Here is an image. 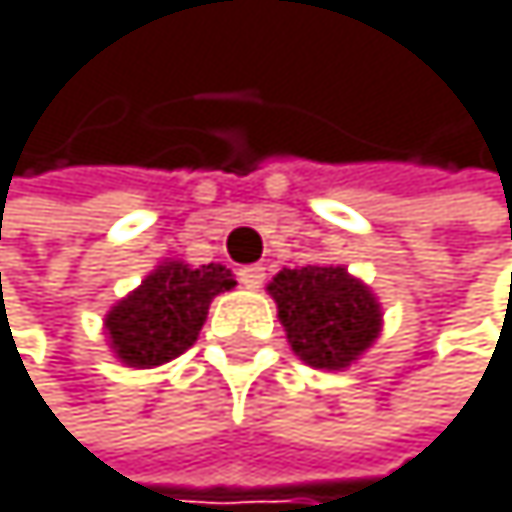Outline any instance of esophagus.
Returning a JSON list of instances; mask_svg holds the SVG:
<instances>
[{"mask_svg":"<svg viewBox=\"0 0 512 512\" xmlns=\"http://www.w3.org/2000/svg\"><path fill=\"white\" fill-rule=\"evenodd\" d=\"M264 279H267V273H264L261 264H251V267H242L239 270V282H242L245 289H261Z\"/></svg>","mask_w":512,"mask_h":512,"instance_id":"esophagus-1","label":"esophagus"}]
</instances>
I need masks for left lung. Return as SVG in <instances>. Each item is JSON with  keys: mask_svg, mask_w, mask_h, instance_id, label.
Here are the masks:
<instances>
[{"mask_svg": "<svg viewBox=\"0 0 512 512\" xmlns=\"http://www.w3.org/2000/svg\"><path fill=\"white\" fill-rule=\"evenodd\" d=\"M289 348L314 370H348L382 332V304L342 264L282 267L267 286Z\"/></svg>", "mask_w": 512, "mask_h": 512, "instance_id": "left-lung-1", "label": "left lung"}]
</instances>
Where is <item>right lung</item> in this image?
<instances>
[{
    "instance_id": "obj_1",
    "label": "right lung",
    "mask_w": 512,
    "mask_h": 512,
    "mask_svg": "<svg viewBox=\"0 0 512 512\" xmlns=\"http://www.w3.org/2000/svg\"><path fill=\"white\" fill-rule=\"evenodd\" d=\"M233 289L236 279L223 264L192 267L164 258L105 314L111 354L133 370H152L180 357L195 345L211 301Z\"/></svg>"
}]
</instances>
